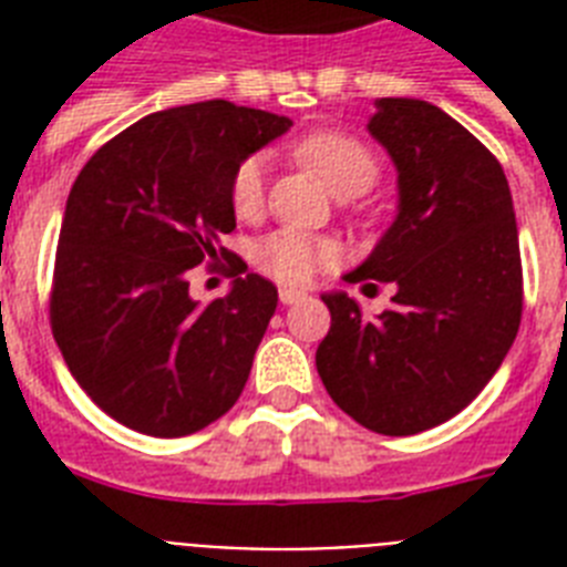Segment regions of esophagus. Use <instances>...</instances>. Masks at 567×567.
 <instances>
[{
  "label": "esophagus",
  "mask_w": 567,
  "mask_h": 567,
  "mask_svg": "<svg viewBox=\"0 0 567 567\" xmlns=\"http://www.w3.org/2000/svg\"><path fill=\"white\" fill-rule=\"evenodd\" d=\"M306 293L297 291V288H279V300H282V306H291V302L302 300Z\"/></svg>",
  "instance_id": "1"
}]
</instances>
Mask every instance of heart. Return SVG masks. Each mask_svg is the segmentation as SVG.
I'll return each instance as SVG.
<instances>
[{"label": "heart", "mask_w": 567, "mask_h": 567, "mask_svg": "<svg viewBox=\"0 0 567 567\" xmlns=\"http://www.w3.org/2000/svg\"><path fill=\"white\" fill-rule=\"evenodd\" d=\"M297 162L306 164L338 199H350L377 182V162L359 141L341 132H315L293 144ZM231 208L240 220H252L265 205V162L247 158L231 176ZM336 261V247L306 231L279 229L258 240L256 265L279 282H309L320 267Z\"/></svg>", "instance_id": "heart-1"}]
</instances>
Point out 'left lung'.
Listing matches in <instances>:
<instances>
[{"mask_svg":"<svg viewBox=\"0 0 567 567\" xmlns=\"http://www.w3.org/2000/svg\"><path fill=\"white\" fill-rule=\"evenodd\" d=\"M368 132L396 171V214L344 279L394 285L364 318L320 293L332 327L315 364L338 409L379 435L450 421L497 373L520 323V249L506 173L462 123L412 96H382Z\"/></svg>","mask_w":567,"mask_h":567,"instance_id":"left-lung-1","label":"left lung"}]
</instances>
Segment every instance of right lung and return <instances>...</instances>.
I'll return each mask as SVG.
<instances>
[{
	"instance_id": "1",
	"label": "right lung",
	"mask_w": 567,
	"mask_h": 567,
	"mask_svg": "<svg viewBox=\"0 0 567 567\" xmlns=\"http://www.w3.org/2000/svg\"><path fill=\"white\" fill-rule=\"evenodd\" d=\"M291 126L226 100L155 111L73 182L52 336L84 394L128 430L179 439L238 403L279 293L247 274L226 297L199 302L188 270L217 261L235 229V171Z\"/></svg>"
}]
</instances>
